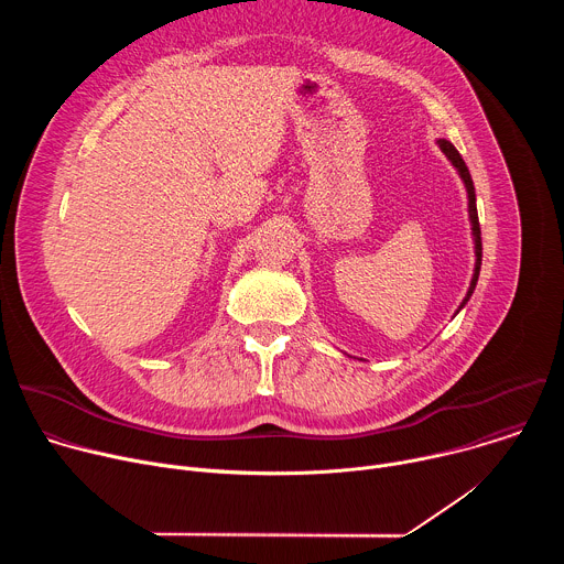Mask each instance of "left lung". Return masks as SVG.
Segmentation results:
<instances>
[{"mask_svg":"<svg viewBox=\"0 0 564 564\" xmlns=\"http://www.w3.org/2000/svg\"><path fill=\"white\" fill-rule=\"evenodd\" d=\"M437 147L442 149V153L451 160V165L457 170L462 183H464V189H466V198H468V220H470V236H473V252H475V268H473V276H470V285L466 290V296L462 299L457 312L468 303L475 285H477V276H479V265H481V234H479V220H477V205H475V187H473V181H470V174H468V167L462 160L459 151L444 138L437 140ZM455 312V314H457Z\"/></svg>","mask_w":564,"mask_h":564,"instance_id":"obj_1","label":"left lung"}]
</instances>
